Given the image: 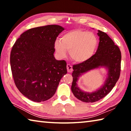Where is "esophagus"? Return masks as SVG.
<instances>
[{
  "mask_svg": "<svg viewBox=\"0 0 131 131\" xmlns=\"http://www.w3.org/2000/svg\"><path fill=\"white\" fill-rule=\"evenodd\" d=\"M66 67H67V70H68V72L69 73H71L73 71V68H72V66L70 65V64H67V66H66Z\"/></svg>",
  "mask_w": 131,
  "mask_h": 131,
  "instance_id": "obj_1",
  "label": "esophagus"
}]
</instances>
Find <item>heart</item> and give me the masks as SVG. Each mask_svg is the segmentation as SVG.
I'll list each match as a JSON object with an SVG mask.
<instances>
[{"label":"heart","instance_id":"heart-1","mask_svg":"<svg viewBox=\"0 0 131 131\" xmlns=\"http://www.w3.org/2000/svg\"><path fill=\"white\" fill-rule=\"evenodd\" d=\"M97 39L92 33L82 29H74L62 35L61 41L57 40L54 48L61 57L66 56L67 51L73 60L82 63L89 60L97 47Z\"/></svg>","mask_w":131,"mask_h":131}]
</instances>
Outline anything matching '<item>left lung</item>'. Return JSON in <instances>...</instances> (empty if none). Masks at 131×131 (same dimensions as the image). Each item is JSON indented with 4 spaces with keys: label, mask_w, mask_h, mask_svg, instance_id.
<instances>
[{
    "label": "left lung",
    "mask_w": 131,
    "mask_h": 131,
    "mask_svg": "<svg viewBox=\"0 0 131 131\" xmlns=\"http://www.w3.org/2000/svg\"><path fill=\"white\" fill-rule=\"evenodd\" d=\"M97 35L99 43L96 53L89 60L73 66L71 90L75 97L84 102H95L106 96L113 88L120 75L121 54L119 48L106 33L98 30ZM102 67L107 69L108 77L101 88L95 92L87 93L78 87L77 83L80 76L91 70Z\"/></svg>",
    "instance_id": "left-lung-1"
}]
</instances>
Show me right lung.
I'll return each mask as SVG.
<instances>
[{
	"label": "right lung",
	"mask_w": 131,
	"mask_h": 131,
	"mask_svg": "<svg viewBox=\"0 0 131 131\" xmlns=\"http://www.w3.org/2000/svg\"><path fill=\"white\" fill-rule=\"evenodd\" d=\"M63 30L57 25L30 29L13 46L10 65L15 84L31 101L50 99L67 73L66 61H58L54 56V43Z\"/></svg>",
	"instance_id": "add662e5"
}]
</instances>
